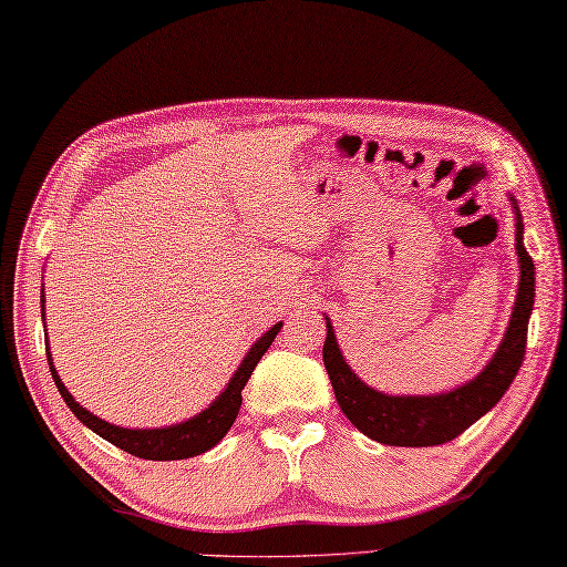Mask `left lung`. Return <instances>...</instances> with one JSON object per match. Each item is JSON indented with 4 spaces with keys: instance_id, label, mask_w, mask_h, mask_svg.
<instances>
[{
    "instance_id": "8db88e82",
    "label": "left lung",
    "mask_w": 567,
    "mask_h": 567,
    "mask_svg": "<svg viewBox=\"0 0 567 567\" xmlns=\"http://www.w3.org/2000/svg\"><path fill=\"white\" fill-rule=\"evenodd\" d=\"M516 254L522 264V281L514 303L509 328L504 332L499 350L484 372L470 384L460 386L441 396H386L381 391L369 389L360 381L348 362L342 360L338 342H334L332 326L328 322V338L322 344V362H326L330 384L334 389L342 413L364 435L384 445L401 447H429L455 441L472 423L482 419L496 401L509 389L518 367L526 354L528 316L534 310V284L536 269L534 259L524 247V223L516 207Z\"/></svg>"
}]
</instances>
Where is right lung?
<instances>
[{
	"label": "right lung",
	"instance_id": "1",
	"mask_svg": "<svg viewBox=\"0 0 567 567\" xmlns=\"http://www.w3.org/2000/svg\"><path fill=\"white\" fill-rule=\"evenodd\" d=\"M43 303V300H41ZM281 330L279 326H274L264 338L254 344L249 350V354L245 357V362L239 364V369L235 372L233 381H229L227 389L223 394L217 396V401L213 403L210 409H205L203 413L195 415V419L178 423V425H168V429H154V431H130V429H120V425L105 423L97 415H92L90 411H85L80 403L68 394V389L63 386V381L58 379L55 367L51 362L49 354V367L58 391H61L63 401L68 403L80 421H83L87 429L95 431L100 437H105L112 445L122 447L124 453H130L134 457H144V460H186V457H195L205 453V450L215 447L219 441H223L225 433L233 429V423L239 413L241 406V389L249 381L254 367L259 364V360L264 357V352L269 350V344L274 342L276 334Z\"/></svg>",
	"mask_w": 567,
	"mask_h": 567
}]
</instances>
